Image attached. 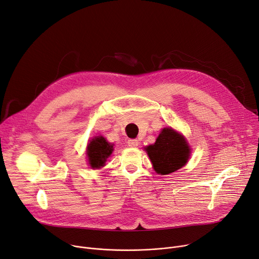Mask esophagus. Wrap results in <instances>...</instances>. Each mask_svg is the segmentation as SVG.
Instances as JSON below:
<instances>
[{
	"mask_svg": "<svg viewBox=\"0 0 259 259\" xmlns=\"http://www.w3.org/2000/svg\"><path fill=\"white\" fill-rule=\"evenodd\" d=\"M127 144L131 147H137L139 145V141L137 139H130V140H127Z\"/></svg>",
	"mask_w": 259,
	"mask_h": 259,
	"instance_id": "34e87169",
	"label": "esophagus"
}]
</instances>
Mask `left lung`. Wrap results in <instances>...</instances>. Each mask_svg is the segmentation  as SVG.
<instances>
[{
    "label": "left lung",
    "mask_w": 259,
    "mask_h": 259,
    "mask_svg": "<svg viewBox=\"0 0 259 259\" xmlns=\"http://www.w3.org/2000/svg\"><path fill=\"white\" fill-rule=\"evenodd\" d=\"M147 154L158 174H169L188 163L191 149L186 139L173 128H164L153 145L146 147Z\"/></svg>",
    "instance_id": "8db88e82"
}]
</instances>
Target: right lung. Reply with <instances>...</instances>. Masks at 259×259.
I'll use <instances>...</instances> for the list:
<instances>
[{
    "mask_svg": "<svg viewBox=\"0 0 259 259\" xmlns=\"http://www.w3.org/2000/svg\"><path fill=\"white\" fill-rule=\"evenodd\" d=\"M113 151V144L107 142L102 136L95 137L89 142L87 147V155L89 164L92 168H101L105 166L107 158Z\"/></svg>",
    "mask_w": 259,
    "mask_h": 259,
    "instance_id": "obj_1",
    "label": "right lung"
}]
</instances>
